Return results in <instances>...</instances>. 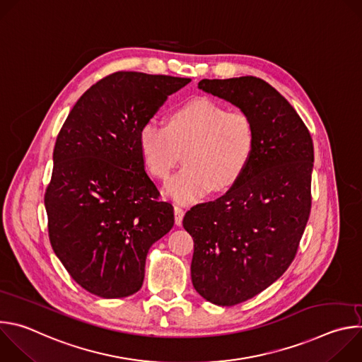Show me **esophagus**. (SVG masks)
Listing matches in <instances>:
<instances>
[{"label":"esophagus","mask_w":362,"mask_h":362,"mask_svg":"<svg viewBox=\"0 0 362 362\" xmlns=\"http://www.w3.org/2000/svg\"><path fill=\"white\" fill-rule=\"evenodd\" d=\"M183 216H185V211L180 208V206H175V222L177 226L182 225V221H183Z\"/></svg>","instance_id":"esophagus-1"}]
</instances>
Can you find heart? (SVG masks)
Instances as JSON below:
<instances>
[{"instance_id": "heart-1", "label": "heart", "mask_w": 362, "mask_h": 362, "mask_svg": "<svg viewBox=\"0 0 362 362\" xmlns=\"http://www.w3.org/2000/svg\"><path fill=\"white\" fill-rule=\"evenodd\" d=\"M139 144L148 172L166 179L180 158L185 166L165 185L173 200L190 204L214 189L233 186L249 163L253 148L250 119L209 98H196L176 109L168 127L156 120L146 122L139 132Z\"/></svg>"}]
</instances>
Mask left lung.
<instances>
[{
  "label": "left lung",
  "instance_id": "obj_1",
  "mask_svg": "<svg viewBox=\"0 0 362 362\" xmlns=\"http://www.w3.org/2000/svg\"><path fill=\"white\" fill-rule=\"evenodd\" d=\"M197 87L236 106L253 127L238 182L183 218L194 243V289L232 306L271 286L293 261L311 212L314 143L289 101L262 78H203Z\"/></svg>",
  "mask_w": 362,
  "mask_h": 362
}]
</instances>
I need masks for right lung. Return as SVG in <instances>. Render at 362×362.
<instances>
[{"instance_id": "obj_1", "label": "right lung", "mask_w": 362, "mask_h": 362, "mask_svg": "<svg viewBox=\"0 0 362 362\" xmlns=\"http://www.w3.org/2000/svg\"><path fill=\"white\" fill-rule=\"evenodd\" d=\"M190 78L119 71L74 105L53 151L44 203L54 253L101 298H124L144 279L148 249L175 225L173 206L144 170L139 132Z\"/></svg>"}]
</instances>
